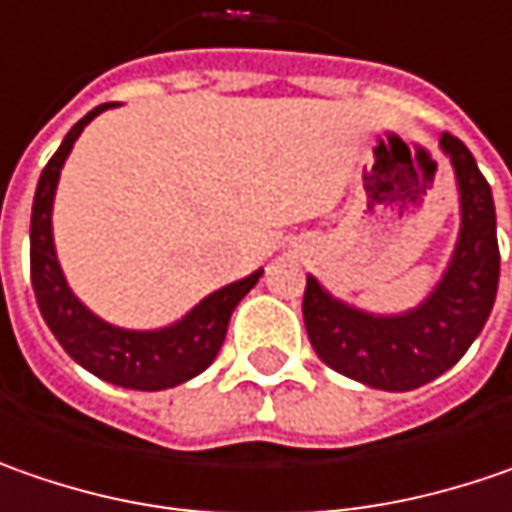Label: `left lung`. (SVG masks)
Masks as SVG:
<instances>
[{
	"label": "left lung",
	"instance_id": "obj_1",
	"mask_svg": "<svg viewBox=\"0 0 512 512\" xmlns=\"http://www.w3.org/2000/svg\"><path fill=\"white\" fill-rule=\"evenodd\" d=\"M456 168L461 232L450 266L433 295L401 315H372L332 298L306 275L303 323L326 367L367 387L407 392L456 367L484 329L499 289V240L493 191L470 148L441 134Z\"/></svg>",
	"mask_w": 512,
	"mask_h": 512
}]
</instances>
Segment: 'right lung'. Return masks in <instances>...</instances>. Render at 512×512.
<instances>
[{"instance_id": "obj_1", "label": "right lung", "mask_w": 512, "mask_h": 512, "mask_svg": "<svg viewBox=\"0 0 512 512\" xmlns=\"http://www.w3.org/2000/svg\"><path fill=\"white\" fill-rule=\"evenodd\" d=\"M111 105L114 102H105L94 111H88L65 134L62 145L56 148V154L48 160V166L39 177L34 212H31V283H34L36 303L48 329L54 332L56 341L79 367H85L97 378L117 387L157 392V389L177 387L189 381L212 364L226 341L234 306L246 298V292L263 275V269L212 292L209 298L200 300L183 321L163 326V329H151V332L111 326L97 318L71 292L56 260L54 229H51L56 183H59L62 163L68 160L82 128Z\"/></svg>"}]
</instances>
